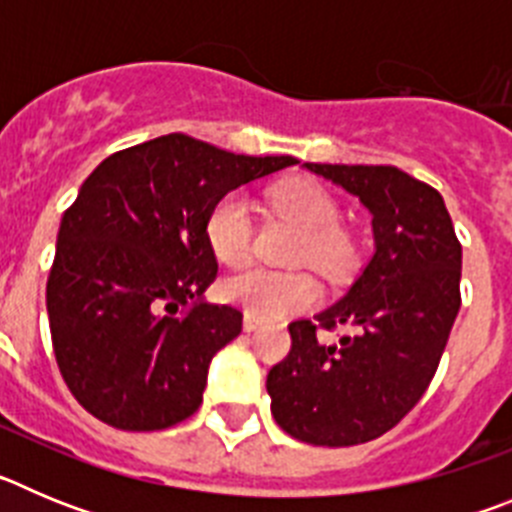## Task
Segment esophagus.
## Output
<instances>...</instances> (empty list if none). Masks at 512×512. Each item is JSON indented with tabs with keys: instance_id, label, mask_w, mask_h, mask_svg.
I'll list each match as a JSON object with an SVG mask.
<instances>
[{
	"instance_id": "1",
	"label": "esophagus",
	"mask_w": 512,
	"mask_h": 512,
	"mask_svg": "<svg viewBox=\"0 0 512 512\" xmlns=\"http://www.w3.org/2000/svg\"><path fill=\"white\" fill-rule=\"evenodd\" d=\"M259 328H261V320H256L253 315H246V318H243V330H246V333H253V330H259Z\"/></svg>"
}]
</instances>
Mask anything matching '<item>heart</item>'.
<instances>
[{
    "instance_id": "1",
    "label": "heart",
    "mask_w": 512,
    "mask_h": 512,
    "mask_svg": "<svg viewBox=\"0 0 512 512\" xmlns=\"http://www.w3.org/2000/svg\"><path fill=\"white\" fill-rule=\"evenodd\" d=\"M269 200L279 215L305 230L300 243V259L338 277L354 261V246L338 228L341 212L336 200L320 184L307 179H289L269 192ZM205 235L217 261L230 269L251 259L253 220L251 205L241 192H228L212 205L205 220ZM223 297L241 307L256 320H279L289 312H300L318 302V282L302 271L251 269L223 282Z\"/></svg>"
}]
</instances>
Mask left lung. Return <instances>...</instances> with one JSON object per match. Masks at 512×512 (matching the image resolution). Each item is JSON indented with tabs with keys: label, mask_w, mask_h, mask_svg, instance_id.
Segmentation results:
<instances>
[{
	"label": "left lung",
	"mask_w": 512,
	"mask_h": 512,
	"mask_svg": "<svg viewBox=\"0 0 512 512\" xmlns=\"http://www.w3.org/2000/svg\"><path fill=\"white\" fill-rule=\"evenodd\" d=\"M372 215L374 253L320 328L356 336L320 343L289 325L292 351L266 377L282 431L312 446H354L395 428L428 390L461 307V246L443 197L397 166L302 164Z\"/></svg>",
	"instance_id": "1"
}]
</instances>
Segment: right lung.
<instances>
[{
    "label": "right lung",
    "mask_w": 512,
    "mask_h": 512,
    "mask_svg": "<svg viewBox=\"0 0 512 512\" xmlns=\"http://www.w3.org/2000/svg\"><path fill=\"white\" fill-rule=\"evenodd\" d=\"M171 133L107 156L63 212L45 287L53 351L84 410L161 431L200 408L212 356L243 315L212 305L207 212L223 194L295 166Z\"/></svg>",
    "instance_id": "right-lung-1"
}]
</instances>
